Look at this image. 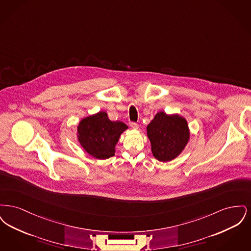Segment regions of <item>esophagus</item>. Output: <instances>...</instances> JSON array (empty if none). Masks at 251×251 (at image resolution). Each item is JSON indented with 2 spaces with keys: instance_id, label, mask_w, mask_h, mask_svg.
<instances>
[{
  "instance_id": "34e87169",
  "label": "esophagus",
  "mask_w": 251,
  "mask_h": 251,
  "mask_svg": "<svg viewBox=\"0 0 251 251\" xmlns=\"http://www.w3.org/2000/svg\"><path fill=\"white\" fill-rule=\"evenodd\" d=\"M130 126L132 129H138L139 128V125L136 122H130Z\"/></svg>"
}]
</instances>
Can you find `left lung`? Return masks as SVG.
Masks as SVG:
<instances>
[{"instance_id":"left-lung-1","label":"left lung","mask_w":251,"mask_h":251,"mask_svg":"<svg viewBox=\"0 0 251 251\" xmlns=\"http://www.w3.org/2000/svg\"><path fill=\"white\" fill-rule=\"evenodd\" d=\"M151 151L157 160L168 162L182 151L189 139L186 120L178 115L159 112L147 127Z\"/></svg>"}]
</instances>
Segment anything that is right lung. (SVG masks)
<instances>
[{
    "instance_id": "add662e5",
    "label": "right lung",
    "mask_w": 251,
    "mask_h": 251,
    "mask_svg": "<svg viewBox=\"0 0 251 251\" xmlns=\"http://www.w3.org/2000/svg\"><path fill=\"white\" fill-rule=\"evenodd\" d=\"M121 121H111L105 112L87 117L78 126V139L87 153L97 159L115 155L120 134L127 129Z\"/></svg>"
}]
</instances>
